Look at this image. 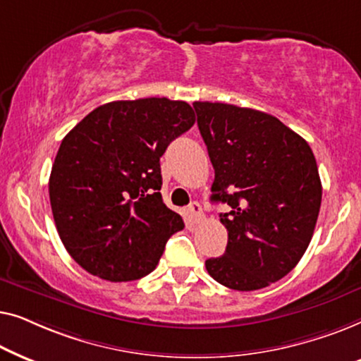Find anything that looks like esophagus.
<instances>
[{
  "instance_id": "1",
  "label": "esophagus",
  "mask_w": 361,
  "mask_h": 361,
  "mask_svg": "<svg viewBox=\"0 0 361 361\" xmlns=\"http://www.w3.org/2000/svg\"><path fill=\"white\" fill-rule=\"evenodd\" d=\"M189 214L195 224H199V221L204 219V212H202V207H200V204H197V202L189 205Z\"/></svg>"
}]
</instances>
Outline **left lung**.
Returning a JSON list of instances; mask_svg holds the SVG:
<instances>
[{"instance_id":"left-lung-1","label":"left lung","mask_w":361,"mask_h":361,"mask_svg":"<svg viewBox=\"0 0 361 361\" xmlns=\"http://www.w3.org/2000/svg\"><path fill=\"white\" fill-rule=\"evenodd\" d=\"M215 180L212 202L228 231L224 256L205 261L216 283L263 289L293 271L312 240L322 202L317 162L304 137L268 113L195 102Z\"/></svg>"}]
</instances>
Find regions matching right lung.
Segmentation results:
<instances>
[{
    "instance_id": "1",
    "label": "right lung",
    "mask_w": 361,
    "mask_h": 361,
    "mask_svg": "<svg viewBox=\"0 0 361 361\" xmlns=\"http://www.w3.org/2000/svg\"><path fill=\"white\" fill-rule=\"evenodd\" d=\"M194 123L185 102L120 100L95 108L63 137L49 197L59 236L83 269L111 283L154 271L167 240L184 228L162 202L159 159Z\"/></svg>"
}]
</instances>
